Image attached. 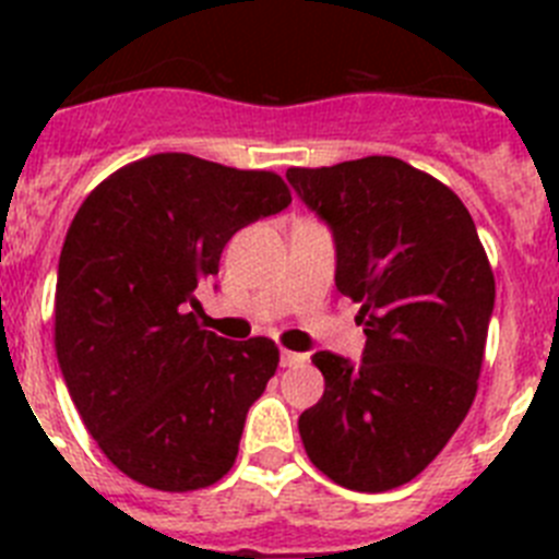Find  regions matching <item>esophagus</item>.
<instances>
[{
  "mask_svg": "<svg viewBox=\"0 0 559 559\" xmlns=\"http://www.w3.org/2000/svg\"><path fill=\"white\" fill-rule=\"evenodd\" d=\"M305 360H308V355L302 353H290V349H283V353H280V364H283V367H299Z\"/></svg>",
  "mask_w": 559,
  "mask_h": 559,
  "instance_id": "1",
  "label": "esophagus"
}]
</instances>
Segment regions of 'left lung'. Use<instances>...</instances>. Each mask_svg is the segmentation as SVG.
Instances as JSON below:
<instances>
[{
    "label": "left lung",
    "mask_w": 559,
    "mask_h": 559,
    "mask_svg": "<svg viewBox=\"0 0 559 559\" xmlns=\"http://www.w3.org/2000/svg\"><path fill=\"white\" fill-rule=\"evenodd\" d=\"M330 226L335 288L360 305L358 364L313 355L324 394L299 417L310 462L335 484L386 492L448 445L478 389L496 280L467 206L394 156L290 167Z\"/></svg>",
    "instance_id": "1"
}]
</instances>
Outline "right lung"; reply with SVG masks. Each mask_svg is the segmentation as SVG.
Masks as SVG:
<instances>
[{"instance_id": "obj_1", "label": "right lung", "mask_w": 559, "mask_h": 559, "mask_svg": "<svg viewBox=\"0 0 559 559\" xmlns=\"http://www.w3.org/2000/svg\"><path fill=\"white\" fill-rule=\"evenodd\" d=\"M288 204L276 173L156 153L78 210L58 260V364L83 426L133 481L190 492L235 464L280 349L201 330L195 290L237 229Z\"/></svg>"}]
</instances>
